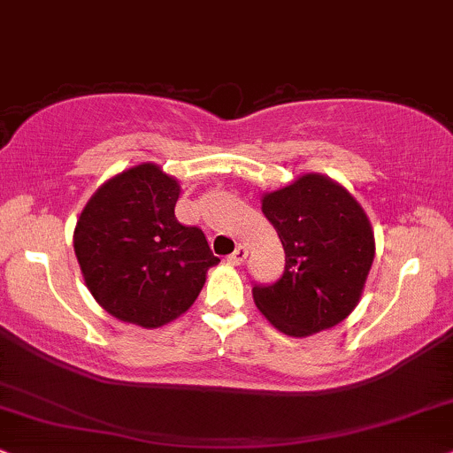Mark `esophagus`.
Segmentation results:
<instances>
[{
    "mask_svg": "<svg viewBox=\"0 0 453 453\" xmlns=\"http://www.w3.org/2000/svg\"><path fill=\"white\" fill-rule=\"evenodd\" d=\"M245 258H248V248H245V245H237L235 252L228 256V262H231V265H242Z\"/></svg>",
    "mask_w": 453,
    "mask_h": 453,
    "instance_id": "1",
    "label": "esophagus"
}]
</instances>
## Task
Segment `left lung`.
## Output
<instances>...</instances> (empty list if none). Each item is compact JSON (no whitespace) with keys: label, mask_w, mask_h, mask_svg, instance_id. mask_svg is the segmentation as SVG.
<instances>
[{"label":"left lung","mask_w":453,"mask_h":453,"mask_svg":"<svg viewBox=\"0 0 453 453\" xmlns=\"http://www.w3.org/2000/svg\"><path fill=\"white\" fill-rule=\"evenodd\" d=\"M262 211L286 250L283 275L252 288L262 315L296 338L346 319L376 252L372 225L353 195L326 176L304 174L266 193Z\"/></svg>","instance_id":"1"}]
</instances>
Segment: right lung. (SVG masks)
Wrapping results in <instances>:
<instances>
[{"label": "right lung", "mask_w": 453, "mask_h": 453, "mask_svg": "<svg viewBox=\"0 0 453 453\" xmlns=\"http://www.w3.org/2000/svg\"><path fill=\"white\" fill-rule=\"evenodd\" d=\"M180 187L155 164L103 184L75 226V256L96 303L117 319L159 327L197 298L218 265L197 226L178 222Z\"/></svg>", "instance_id": "obj_1"}]
</instances>
